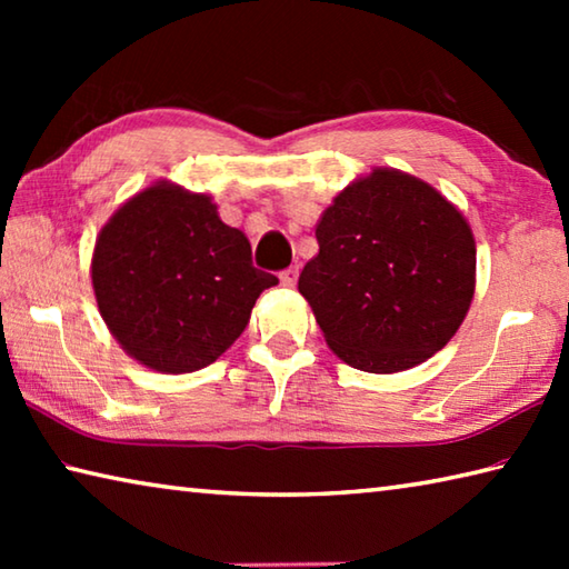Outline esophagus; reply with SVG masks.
I'll list each match as a JSON object with an SVG mask.
<instances>
[{"instance_id":"esophagus-1","label":"esophagus","mask_w":569,"mask_h":569,"mask_svg":"<svg viewBox=\"0 0 569 569\" xmlns=\"http://www.w3.org/2000/svg\"><path fill=\"white\" fill-rule=\"evenodd\" d=\"M296 281H298V266H291V268H286V271H281L283 286H296Z\"/></svg>"}]
</instances>
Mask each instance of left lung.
I'll return each instance as SVG.
<instances>
[{
  "label": "left lung",
  "instance_id": "8db88e82",
  "mask_svg": "<svg viewBox=\"0 0 569 569\" xmlns=\"http://www.w3.org/2000/svg\"><path fill=\"white\" fill-rule=\"evenodd\" d=\"M316 240L298 291L329 349L353 369H413L465 321L477 286L475 233L421 178L371 168L323 210Z\"/></svg>",
  "mask_w": 569,
  "mask_h": 569
}]
</instances>
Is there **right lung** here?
<instances>
[{
    "label": "right lung",
    "mask_w": 569,
    "mask_h": 569,
    "mask_svg": "<svg viewBox=\"0 0 569 569\" xmlns=\"http://www.w3.org/2000/svg\"><path fill=\"white\" fill-rule=\"evenodd\" d=\"M94 301L114 341L160 373L213 363L278 283L250 263L243 230L206 192L158 180L114 210L94 240Z\"/></svg>",
    "instance_id": "1"
}]
</instances>
